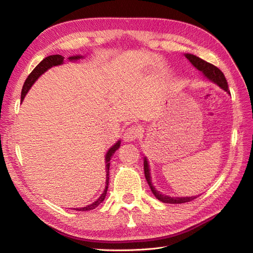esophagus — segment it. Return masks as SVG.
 <instances>
[{
	"instance_id": "esophagus-1",
	"label": "esophagus",
	"mask_w": 253,
	"mask_h": 253,
	"mask_svg": "<svg viewBox=\"0 0 253 253\" xmlns=\"http://www.w3.org/2000/svg\"><path fill=\"white\" fill-rule=\"evenodd\" d=\"M139 127L136 126H129L126 133L124 134V140L126 142H132L134 140H136L137 137H138L139 135Z\"/></svg>"
}]
</instances>
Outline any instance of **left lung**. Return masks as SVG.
I'll return each mask as SVG.
<instances>
[{
	"mask_svg": "<svg viewBox=\"0 0 253 253\" xmlns=\"http://www.w3.org/2000/svg\"><path fill=\"white\" fill-rule=\"evenodd\" d=\"M185 57L190 61L191 64H192L197 71H200L206 79H208L209 81L213 82L214 84H216L217 86H219L221 89L227 91V94L230 95V91L228 89V83L225 78L224 74L221 73L216 66H214L213 64H210L208 62H206L205 60L198 58L192 53H185ZM143 169H144V175H145V179H147L150 189L152 191V193L155 195L158 201L166 203V204H183V203H188L193 201L194 198L197 196H185V197H177V196H169L166 195L162 192H159L155 189V187L153 186L152 183V177H151V170H150V166L147 157L143 158Z\"/></svg>",
	"mask_w": 253,
	"mask_h": 253,
	"instance_id": "obj_1",
	"label": "left lung"
}]
</instances>
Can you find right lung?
Instances as JSON below:
<instances>
[{
  "label": "right lung",
  "mask_w": 253,
  "mask_h": 253,
  "mask_svg": "<svg viewBox=\"0 0 253 253\" xmlns=\"http://www.w3.org/2000/svg\"><path fill=\"white\" fill-rule=\"evenodd\" d=\"M83 58L84 57L81 56V55H76V56L68 57L67 60L68 61H72V62H77V61H79L80 59H83ZM63 62H64V57H62L61 55H52V56H48V57H46L45 59H43L41 62L35 67V70L29 74L27 79L25 80V83H24V85H23L22 93H21V103L23 102V100H24V98H25L26 94L28 93V90L30 89V87L34 85V83L38 80V78L41 77V75H43L45 72L48 71L49 68H51L53 66L62 65ZM120 143H121V141L118 140L114 145H112V147L108 150V152H106V154H105L106 180H105V188H104L103 193L100 196H99L98 200L95 201L93 204L87 205L86 207H81V208H74L75 210H77V211H89V210H93V209L97 208V207L104 201V198L106 196V192H108V188H109V178H110L109 174H110L111 159H112V156L114 155V153L120 148Z\"/></svg>",
  "instance_id": "obj_1"
}]
</instances>
